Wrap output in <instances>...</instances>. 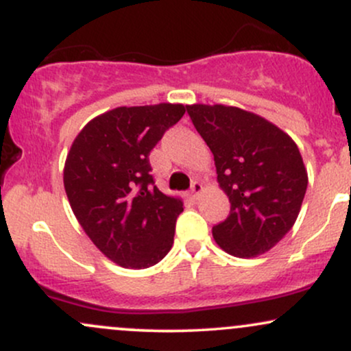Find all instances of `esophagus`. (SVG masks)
Masks as SVG:
<instances>
[{
  "label": "esophagus",
  "instance_id": "esophagus-1",
  "mask_svg": "<svg viewBox=\"0 0 351 351\" xmlns=\"http://www.w3.org/2000/svg\"><path fill=\"white\" fill-rule=\"evenodd\" d=\"M201 191H203V184H201L199 181H193V184H191V198L193 199H198V196H199Z\"/></svg>",
  "mask_w": 351,
  "mask_h": 351
}]
</instances>
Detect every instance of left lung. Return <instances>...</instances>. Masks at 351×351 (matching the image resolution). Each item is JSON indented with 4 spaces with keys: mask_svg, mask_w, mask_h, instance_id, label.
<instances>
[{
    "mask_svg": "<svg viewBox=\"0 0 351 351\" xmlns=\"http://www.w3.org/2000/svg\"><path fill=\"white\" fill-rule=\"evenodd\" d=\"M186 110L215 155L217 183L231 203L229 216L213 226V237L236 257L267 252L292 229L307 191L295 142L243 108L195 104Z\"/></svg>",
    "mask_w": 351,
    "mask_h": 351,
    "instance_id": "8db88e82",
    "label": "left lung"
}]
</instances>
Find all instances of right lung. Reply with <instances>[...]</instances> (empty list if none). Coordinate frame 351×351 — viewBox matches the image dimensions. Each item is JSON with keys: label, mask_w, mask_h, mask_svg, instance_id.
Masks as SVG:
<instances>
[{"label": "right lung", "mask_w": 351, "mask_h": 351, "mask_svg": "<svg viewBox=\"0 0 351 351\" xmlns=\"http://www.w3.org/2000/svg\"><path fill=\"white\" fill-rule=\"evenodd\" d=\"M181 104L119 107L95 117L75 136L64 188L90 241L115 264L147 269L170 252L180 198L150 175V152L184 115Z\"/></svg>", "instance_id": "add662e5"}]
</instances>
